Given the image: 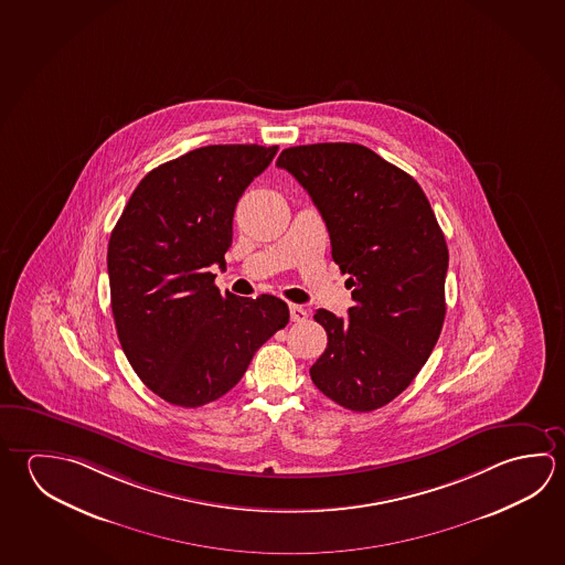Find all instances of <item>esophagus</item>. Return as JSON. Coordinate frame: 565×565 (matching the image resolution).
<instances>
[{"mask_svg":"<svg viewBox=\"0 0 565 565\" xmlns=\"http://www.w3.org/2000/svg\"><path fill=\"white\" fill-rule=\"evenodd\" d=\"M289 316H291V321H296V323H303L307 319V311L301 306H289Z\"/></svg>","mask_w":565,"mask_h":565,"instance_id":"esophagus-1","label":"esophagus"}]
</instances>
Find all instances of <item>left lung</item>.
<instances>
[{"instance_id":"8db88e82","label":"left lung","mask_w":565,"mask_h":565,"mask_svg":"<svg viewBox=\"0 0 565 565\" xmlns=\"http://www.w3.org/2000/svg\"><path fill=\"white\" fill-rule=\"evenodd\" d=\"M276 164L313 200L355 301L349 319L317 309L327 349L311 381L349 411L381 408L413 383L440 335L445 234L418 182L363 145L291 147Z\"/></svg>"}]
</instances>
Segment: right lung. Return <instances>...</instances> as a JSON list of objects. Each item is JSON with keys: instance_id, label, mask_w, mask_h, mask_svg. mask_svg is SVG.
Returning <instances> with one entry per match:
<instances>
[{"instance_id": "obj_1", "label": "right lung", "mask_w": 565, "mask_h": 565, "mask_svg": "<svg viewBox=\"0 0 565 565\" xmlns=\"http://www.w3.org/2000/svg\"><path fill=\"white\" fill-rule=\"evenodd\" d=\"M278 147L210 145L150 170L113 230L110 307L140 381L170 405H206L238 385L259 347L289 321L279 297L220 294L232 220Z\"/></svg>"}]
</instances>
